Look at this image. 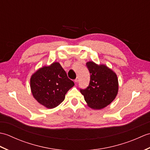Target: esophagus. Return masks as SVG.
<instances>
[{"label":"esophagus","mask_w":150,"mask_h":150,"mask_svg":"<svg viewBox=\"0 0 150 150\" xmlns=\"http://www.w3.org/2000/svg\"><path fill=\"white\" fill-rule=\"evenodd\" d=\"M74 81H75V83H77V82H79V78L77 77V79H75V80Z\"/></svg>","instance_id":"esophagus-1"}]
</instances>
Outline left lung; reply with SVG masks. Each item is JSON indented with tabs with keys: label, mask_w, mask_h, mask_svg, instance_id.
I'll return each instance as SVG.
<instances>
[{
	"label": "left lung",
	"mask_w": 150,
	"mask_h": 150,
	"mask_svg": "<svg viewBox=\"0 0 150 150\" xmlns=\"http://www.w3.org/2000/svg\"><path fill=\"white\" fill-rule=\"evenodd\" d=\"M86 66L90 73V81L88 88L81 90V93L91 109H103L112 103L117 95V75L105 64L89 61L86 62Z\"/></svg>",
	"instance_id": "1"
}]
</instances>
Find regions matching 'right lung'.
<instances>
[{"label": "right lung", "mask_w": 150, "mask_h": 150, "mask_svg": "<svg viewBox=\"0 0 150 150\" xmlns=\"http://www.w3.org/2000/svg\"><path fill=\"white\" fill-rule=\"evenodd\" d=\"M74 85L57 62L39 68L30 79L31 91L35 99L48 109L58 106Z\"/></svg>", "instance_id": "obj_1"}]
</instances>
